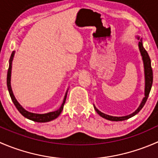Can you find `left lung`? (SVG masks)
<instances>
[{
    "instance_id": "left-lung-1",
    "label": "left lung",
    "mask_w": 158,
    "mask_h": 158,
    "mask_svg": "<svg viewBox=\"0 0 158 158\" xmlns=\"http://www.w3.org/2000/svg\"><path fill=\"white\" fill-rule=\"evenodd\" d=\"M139 40V39H138ZM138 47H139L140 52H141V56H142V60L144 62V75H145V89H144V98H143L142 102H141V105L138 107V109L133 112L132 114H129L127 116H123V117H114V116L108 115V114H104V113L101 112L100 111H98V109L95 108V106H94L95 110L96 111V112L99 114L100 116H102L104 118L108 119L110 121H114V122H118V121H124L126 120V119L130 118L133 117L134 115H135L136 114H138L141 109L144 107V106L145 105L146 102L148 98V95H149L150 92H151V86H152L153 83V71L152 68H151V59H150L149 55H148V52L145 50V49L144 48L142 44V41L141 40H140V42L138 43Z\"/></svg>"
}]
</instances>
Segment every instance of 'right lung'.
<instances>
[{"label":"right lung","mask_w":158,"mask_h":158,"mask_svg":"<svg viewBox=\"0 0 158 158\" xmlns=\"http://www.w3.org/2000/svg\"><path fill=\"white\" fill-rule=\"evenodd\" d=\"M14 51L12 52L10 56V61H9V68H8V71H7V89H8L9 91V94H10V96L12 99L13 102H14V106L15 107L17 108V109L20 111V114H22L23 116H24L25 118H27L30 119V120L33 121V122H50V121L53 120V119L56 118L60 114V113L62 112L63 109V106H64L65 102H66V95H67V92H66V95H65L64 99H63V102L62 104L61 107L57 111H52V112H49L47 113V114H35V113H31L29 112V111H26L20 104L18 103V102L16 100L15 97H14V94H13L12 89H11V86H10V76H11V65H12V60H13V57H14Z\"/></svg>","instance_id":"add662e5"}]
</instances>
